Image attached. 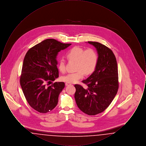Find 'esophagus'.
Returning a JSON list of instances; mask_svg holds the SVG:
<instances>
[{
	"label": "esophagus",
	"mask_w": 146,
	"mask_h": 146,
	"mask_svg": "<svg viewBox=\"0 0 146 146\" xmlns=\"http://www.w3.org/2000/svg\"><path fill=\"white\" fill-rule=\"evenodd\" d=\"M65 85H66V86H68V85H71V84L70 83H66Z\"/></svg>",
	"instance_id": "34e87169"
}]
</instances>
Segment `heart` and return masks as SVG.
<instances>
[{"label":"heart","mask_w":146,"mask_h":146,"mask_svg":"<svg viewBox=\"0 0 146 146\" xmlns=\"http://www.w3.org/2000/svg\"><path fill=\"white\" fill-rule=\"evenodd\" d=\"M67 57L70 61H76L75 73H70L62 77L63 82L68 83H76L80 79L83 78L85 72L87 74L92 73L97 66L98 56L95 50L92 49L86 50L76 46L70 50L67 54ZM58 68L61 72L66 71V62L61 58L58 64Z\"/></svg>","instance_id":"heart-1"}]
</instances>
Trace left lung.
Wrapping results in <instances>:
<instances>
[{
  "label": "left lung",
  "instance_id": "1",
  "mask_svg": "<svg viewBox=\"0 0 146 146\" xmlns=\"http://www.w3.org/2000/svg\"><path fill=\"white\" fill-rule=\"evenodd\" d=\"M97 50L98 60L94 72L82 82L87 85L84 89L74 85V94L78 108L89 115L102 113L111 104L118 92V66L115 56L111 50L104 45L88 42Z\"/></svg>",
  "mask_w": 146,
  "mask_h": 146
}]
</instances>
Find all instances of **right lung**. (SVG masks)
I'll use <instances>...</instances> for the list:
<instances>
[{"label":"right lung","instance_id":"right-lung-1","mask_svg":"<svg viewBox=\"0 0 146 146\" xmlns=\"http://www.w3.org/2000/svg\"><path fill=\"white\" fill-rule=\"evenodd\" d=\"M70 45L48 39L31 48L26 53L20 85L27 101L35 111L46 113L57 106L64 83L55 82L50 86H46V84L58 77L57 56Z\"/></svg>","mask_w":146,"mask_h":146}]
</instances>
